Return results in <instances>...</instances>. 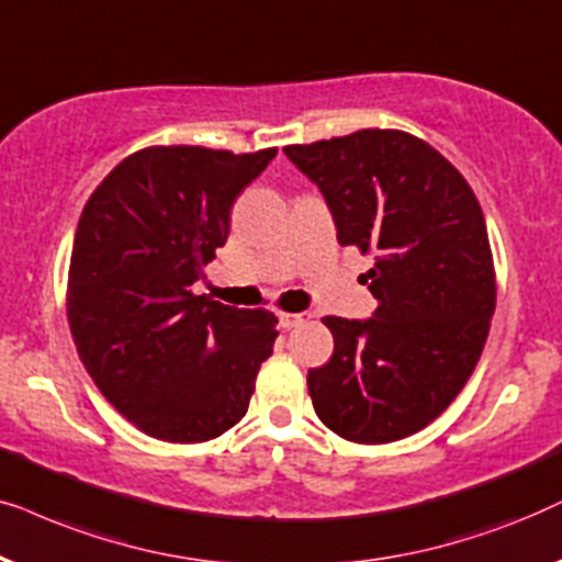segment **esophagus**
I'll use <instances>...</instances> for the list:
<instances>
[{"label": "esophagus", "instance_id": "1", "mask_svg": "<svg viewBox=\"0 0 562 562\" xmlns=\"http://www.w3.org/2000/svg\"><path fill=\"white\" fill-rule=\"evenodd\" d=\"M301 324H305L303 313H285V311L280 313V326L285 328V331H290V328H295V326H301Z\"/></svg>", "mask_w": 562, "mask_h": 562}]
</instances>
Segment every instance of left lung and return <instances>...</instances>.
I'll list each match as a JSON object with an SVG mask.
<instances>
[{"label":"left lung","instance_id":"obj_1","mask_svg":"<svg viewBox=\"0 0 562 562\" xmlns=\"http://www.w3.org/2000/svg\"><path fill=\"white\" fill-rule=\"evenodd\" d=\"M318 184L341 246L375 257V316H326L334 355L308 372L321 422L357 445L431 424L473 375L496 311L488 231L465 177L406 131L285 146Z\"/></svg>","mask_w":562,"mask_h":562}]
</instances>
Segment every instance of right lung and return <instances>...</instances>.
<instances>
[{"label":"right lung","mask_w":562,"mask_h":562,"mask_svg":"<svg viewBox=\"0 0 562 562\" xmlns=\"http://www.w3.org/2000/svg\"><path fill=\"white\" fill-rule=\"evenodd\" d=\"M277 148L148 146L89 194L74 236L66 316L100 393L148 437L207 442L249 408L277 316L194 295L231 207Z\"/></svg>","instance_id":"right-lung-1"}]
</instances>
